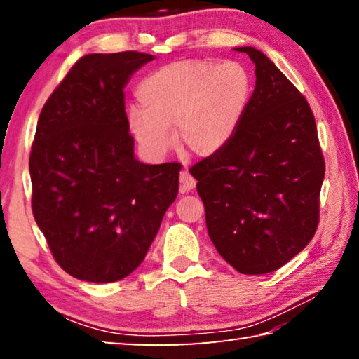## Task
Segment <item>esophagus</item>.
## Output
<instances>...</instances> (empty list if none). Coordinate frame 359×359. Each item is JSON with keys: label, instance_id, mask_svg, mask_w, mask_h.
Masks as SVG:
<instances>
[{"label": "esophagus", "instance_id": "34e87169", "mask_svg": "<svg viewBox=\"0 0 359 359\" xmlns=\"http://www.w3.org/2000/svg\"><path fill=\"white\" fill-rule=\"evenodd\" d=\"M196 187V180L191 177V174L188 171L180 172V193H190Z\"/></svg>", "mask_w": 359, "mask_h": 359}]
</instances>
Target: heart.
I'll return each mask as SVG.
<instances>
[{"mask_svg": "<svg viewBox=\"0 0 359 359\" xmlns=\"http://www.w3.org/2000/svg\"><path fill=\"white\" fill-rule=\"evenodd\" d=\"M143 109L128 114L130 133L145 154L165 156L174 145L188 155L210 156L233 137L250 98V77L236 62L180 60L155 69L137 85Z\"/></svg>", "mask_w": 359, "mask_h": 359, "instance_id": "b5f03b06", "label": "heart"}]
</instances>
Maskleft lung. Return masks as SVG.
<instances>
[{
  "label": "left lung",
  "mask_w": 359,
  "mask_h": 359,
  "mask_svg": "<svg viewBox=\"0 0 359 359\" xmlns=\"http://www.w3.org/2000/svg\"><path fill=\"white\" fill-rule=\"evenodd\" d=\"M253 95L229 142L190 168L210 241L241 274H267L296 257L320 220L325 160L312 109L253 47Z\"/></svg>",
  "instance_id": "obj_1"
}]
</instances>
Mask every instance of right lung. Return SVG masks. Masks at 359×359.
Returning a JSON list of instances; mask_svg holds the SVG:
<instances>
[{
	"label": "right lung",
	"mask_w": 359,
	"mask_h": 359,
	"mask_svg": "<svg viewBox=\"0 0 359 359\" xmlns=\"http://www.w3.org/2000/svg\"><path fill=\"white\" fill-rule=\"evenodd\" d=\"M151 60L133 50L85 55L39 115L33 215L60 267L79 280L130 276L177 198L182 165L137 161L125 112V85Z\"/></svg>",
	"instance_id": "obj_1"
}]
</instances>
